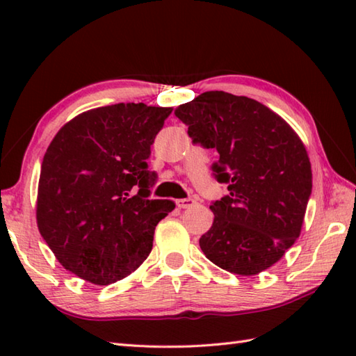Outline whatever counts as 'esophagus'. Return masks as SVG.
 I'll return each mask as SVG.
<instances>
[{
	"label": "esophagus",
	"instance_id": "esophagus-1",
	"mask_svg": "<svg viewBox=\"0 0 356 356\" xmlns=\"http://www.w3.org/2000/svg\"><path fill=\"white\" fill-rule=\"evenodd\" d=\"M176 205H177L179 208H182V209L191 208L193 205H195V200L191 199V197H188V199H179V200H176Z\"/></svg>",
	"mask_w": 356,
	"mask_h": 356
}]
</instances>
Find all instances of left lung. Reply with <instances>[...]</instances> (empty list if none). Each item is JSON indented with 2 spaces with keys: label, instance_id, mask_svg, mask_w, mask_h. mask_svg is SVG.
Instances as JSON below:
<instances>
[{
  "label": "left lung",
  "instance_id": "left-lung-1",
  "mask_svg": "<svg viewBox=\"0 0 356 356\" xmlns=\"http://www.w3.org/2000/svg\"><path fill=\"white\" fill-rule=\"evenodd\" d=\"M193 143L214 148L213 174L228 195L211 203V229L199 243L207 259L232 274L257 275L298 238L312 171L292 128L246 96L207 92L174 111Z\"/></svg>",
  "mask_w": 356,
  "mask_h": 356
}]
</instances>
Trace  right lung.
I'll return each mask as SVG.
<instances>
[{
    "mask_svg": "<svg viewBox=\"0 0 356 356\" xmlns=\"http://www.w3.org/2000/svg\"><path fill=\"white\" fill-rule=\"evenodd\" d=\"M172 108L115 104L82 113L44 154L36 220L45 243L72 274L110 284L138 269L156 225L174 209L151 200L157 172L147 161Z\"/></svg>",
    "mask_w": 356,
    "mask_h": 356,
    "instance_id": "add662e5",
    "label": "right lung"
}]
</instances>
